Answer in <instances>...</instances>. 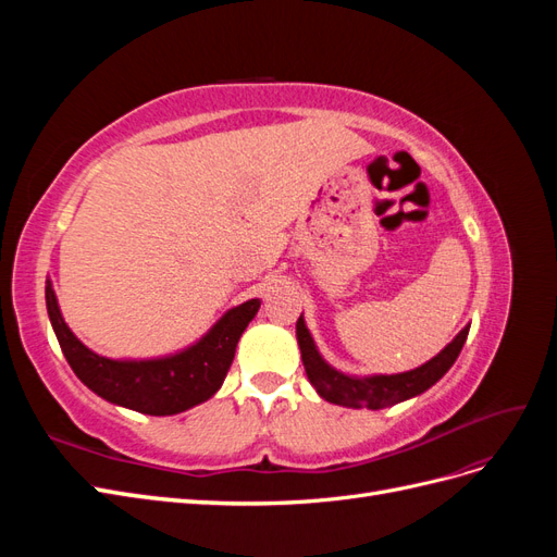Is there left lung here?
<instances>
[{"label": "left lung", "mask_w": 557, "mask_h": 557, "mask_svg": "<svg viewBox=\"0 0 557 557\" xmlns=\"http://www.w3.org/2000/svg\"><path fill=\"white\" fill-rule=\"evenodd\" d=\"M467 334H469V325L460 330V334L455 336L440 356H434L430 362L411 369V372L360 379V376H346L342 372H336V369H332L323 358H320V352L305 325V318L301 315L297 318V344H299L301 362H305L311 385L325 401L339 404V407H348V409L376 411L425 393L428 387L440 381L453 367V362L458 360L460 350L467 342Z\"/></svg>", "instance_id": "1"}]
</instances>
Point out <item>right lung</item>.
<instances>
[{
    "label": "right lung",
    "instance_id": "add662e5",
    "mask_svg": "<svg viewBox=\"0 0 557 557\" xmlns=\"http://www.w3.org/2000/svg\"><path fill=\"white\" fill-rule=\"evenodd\" d=\"M46 307L66 362L92 393L132 411L172 416L207 401L223 385L239 336L256 318L260 299H248L230 309L207 336L176 356L139 362L109 360L83 346L66 327L50 281H46Z\"/></svg>",
    "mask_w": 557,
    "mask_h": 557
}]
</instances>
